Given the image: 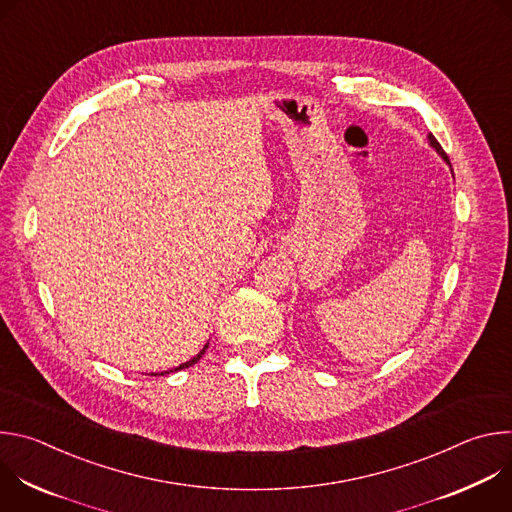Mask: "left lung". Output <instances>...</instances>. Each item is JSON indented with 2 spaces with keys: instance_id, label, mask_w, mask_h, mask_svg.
Returning a JSON list of instances; mask_svg holds the SVG:
<instances>
[{
  "instance_id": "left-lung-1",
  "label": "left lung",
  "mask_w": 512,
  "mask_h": 512,
  "mask_svg": "<svg viewBox=\"0 0 512 512\" xmlns=\"http://www.w3.org/2000/svg\"><path fill=\"white\" fill-rule=\"evenodd\" d=\"M429 143H431V145H433V148L437 150V154H440V156H442V158H444V160H446V162L450 164V158L446 156V152H444V148H442V145H440V141H437V139H435L433 135H429Z\"/></svg>"
}]
</instances>
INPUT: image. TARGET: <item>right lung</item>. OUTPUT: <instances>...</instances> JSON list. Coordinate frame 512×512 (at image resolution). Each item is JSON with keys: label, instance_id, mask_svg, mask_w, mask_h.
<instances>
[{"label": "right lung", "instance_id": "right-lung-1", "mask_svg": "<svg viewBox=\"0 0 512 512\" xmlns=\"http://www.w3.org/2000/svg\"><path fill=\"white\" fill-rule=\"evenodd\" d=\"M206 348H208V346H204V348H202V350H200V352H198V354H196L192 360H188V362L180 364V367H178V369H174V371H182V369H188V367H192V364H196V362L202 358V354L206 352ZM174 371H166V373H160V375H168V373H174ZM160 375H158V373H154L152 377H160Z\"/></svg>", "mask_w": 512, "mask_h": 512}]
</instances>
